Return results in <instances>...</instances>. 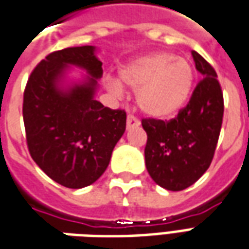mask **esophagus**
Instances as JSON below:
<instances>
[{"label":"esophagus","instance_id":"obj_1","mask_svg":"<svg viewBox=\"0 0 249 249\" xmlns=\"http://www.w3.org/2000/svg\"><path fill=\"white\" fill-rule=\"evenodd\" d=\"M140 125V121L136 119L135 116H128L126 117V129H133V128H136V126H139Z\"/></svg>","mask_w":249,"mask_h":249}]
</instances>
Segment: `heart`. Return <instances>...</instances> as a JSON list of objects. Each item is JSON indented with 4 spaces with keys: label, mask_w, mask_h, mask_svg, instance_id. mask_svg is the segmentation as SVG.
<instances>
[{
    "label": "heart",
    "mask_w": 249,
    "mask_h": 249,
    "mask_svg": "<svg viewBox=\"0 0 249 249\" xmlns=\"http://www.w3.org/2000/svg\"><path fill=\"white\" fill-rule=\"evenodd\" d=\"M121 84L136 90L139 108L148 117L167 120L187 105L195 85L193 66L173 53L159 52L128 62L119 71ZM117 80L107 78V87L114 94H123Z\"/></svg>",
    "instance_id": "1"
}]
</instances>
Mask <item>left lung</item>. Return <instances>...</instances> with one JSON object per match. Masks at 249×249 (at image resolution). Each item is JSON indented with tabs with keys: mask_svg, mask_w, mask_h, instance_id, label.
<instances>
[{
	"mask_svg": "<svg viewBox=\"0 0 249 249\" xmlns=\"http://www.w3.org/2000/svg\"><path fill=\"white\" fill-rule=\"evenodd\" d=\"M196 69L203 76L192 97L175 119H142L148 140L145 165L153 181L168 191H183L208 169L219 140L224 100L217 74L211 64L192 51Z\"/></svg>",
	"mask_w": 249,
	"mask_h": 249,
	"instance_id": "left-lung-1",
	"label": "left lung"
}]
</instances>
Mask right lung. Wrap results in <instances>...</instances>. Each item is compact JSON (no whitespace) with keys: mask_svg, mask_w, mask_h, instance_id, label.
Here are the masks:
<instances>
[{"mask_svg":"<svg viewBox=\"0 0 249 249\" xmlns=\"http://www.w3.org/2000/svg\"><path fill=\"white\" fill-rule=\"evenodd\" d=\"M94 52V46L85 45L48 54L32 71L24 92L30 156L52 180L71 189L90 185L105 172L126 125L125 110L94 100L103 76V62ZM71 65L89 76L65 87Z\"/></svg>","mask_w":249,"mask_h":249,"instance_id":"obj_1","label":"right lung"}]
</instances>
